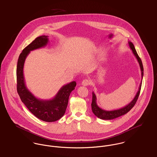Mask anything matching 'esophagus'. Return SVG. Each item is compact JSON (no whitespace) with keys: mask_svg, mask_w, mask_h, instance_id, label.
I'll return each mask as SVG.
<instances>
[{"mask_svg":"<svg viewBox=\"0 0 157 157\" xmlns=\"http://www.w3.org/2000/svg\"><path fill=\"white\" fill-rule=\"evenodd\" d=\"M90 84V81L89 79H85L82 81V85L84 86H89V84Z\"/></svg>","mask_w":157,"mask_h":157,"instance_id":"1","label":"esophagus"}]
</instances>
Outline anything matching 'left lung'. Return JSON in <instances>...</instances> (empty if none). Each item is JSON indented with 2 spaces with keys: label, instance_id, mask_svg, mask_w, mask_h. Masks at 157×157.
<instances>
[{
  "label": "left lung",
  "instance_id": "1",
  "mask_svg": "<svg viewBox=\"0 0 157 157\" xmlns=\"http://www.w3.org/2000/svg\"><path fill=\"white\" fill-rule=\"evenodd\" d=\"M128 45H129V47L130 48V49L132 51V53H133L134 56L136 57L138 62L139 63L140 67V69H141V78L143 79V63L142 61L140 59V58L139 57V56L137 54V52L135 48V47L133 45V44H132V42H128ZM142 79H141V82L140 83V87H139V89L138 92L136 93V94L135 95V98L133 99V100L127 105L124 106V107L120 109H117V110H105L102 109L101 108H100L96 104V96L94 94V92H92V110L93 113H94V115L96 116L98 118L101 119V120H113L115 119L116 118H118L119 117H121L122 115H124L125 113H127V112H128L132 109V107L135 105L138 97H139V94L140 93V90H141V84H142Z\"/></svg>",
  "mask_w": 157,
  "mask_h": 157
}]
</instances>
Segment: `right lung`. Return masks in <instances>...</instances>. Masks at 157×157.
Here are the masks:
<instances>
[{"label":"right lung","mask_w":157,"mask_h":157,"mask_svg":"<svg viewBox=\"0 0 157 157\" xmlns=\"http://www.w3.org/2000/svg\"><path fill=\"white\" fill-rule=\"evenodd\" d=\"M48 37L41 36L36 37L20 54L16 70L17 91L22 102L36 117L44 121L54 122L64 115L69 96L75 89L76 82L72 81L63 86L53 99L43 100L36 98L29 90L24 76V65L27 56L32 50L45 47L48 42Z\"/></svg>","instance_id":"right-lung-1"}]
</instances>
